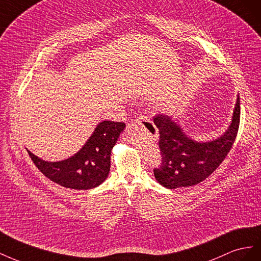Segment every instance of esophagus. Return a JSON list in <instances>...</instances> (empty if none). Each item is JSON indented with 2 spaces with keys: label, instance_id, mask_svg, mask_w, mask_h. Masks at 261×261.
Returning <instances> with one entry per match:
<instances>
[{
  "label": "esophagus",
  "instance_id": "obj_1",
  "mask_svg": "<svg viewBox=\"0 0 261 261\" xmlns=\"http://www.w3.org/2000/svg\"><path fill=\"white\" fill-rule=\"evenodd\" d=\"M136 122H137L139 125H142V126H144V128H146V126H153V128L155 129V131L158 132V130H156V128H155L154 123H153V122L150 120V119H148L146 116H139V117L137 118Z\"/></svg>",
  "mask_w": 261,
  "mask_h": 261
}]
</instances>
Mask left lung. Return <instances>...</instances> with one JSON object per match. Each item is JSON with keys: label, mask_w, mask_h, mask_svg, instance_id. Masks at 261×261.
Instances as JSON below:
<instances>
[{"label": "left lung", "mask_w": 261, "mask_h": 261, "mask_svg": "<svg viewBox=\"0 0 261 261\" xmlns=\"http://www.w3.org/2000/svg\"><path fill=\"white\" fill-rule=\"evenodd\" d=\"M241 102L237 97L232 123L224 135L210 142H197L185 135L172 116L156 115L162 162L154 167V176L168 189L190 187L206 179L224 161L232 148L240 128ZM153 131L155 130L151 126Z\"/></svg>", "instance_id": "8db88e82"}]
</instances>
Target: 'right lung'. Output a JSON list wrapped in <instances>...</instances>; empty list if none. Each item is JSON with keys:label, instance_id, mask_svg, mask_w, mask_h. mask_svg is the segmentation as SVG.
Returning <instances> with one entry per match:
<instances>
[{"label": "right lung", "instance_id": "1", "mask_svg": "<svg viewBox=\"0 0 261 261\" xmlns=\"http://www.w3.org/2000/svg\"><path fill=\"white\" fill-rule=\"evenodd\" d=\"M124 126L123 122H100L84 146L64 161L46 162L31 151L27 152L36 167L50 180L70 189H92L108 177L111 150Z\"/></svg>", "mask_w": 261, "mask_h": 261}]
</instances>
